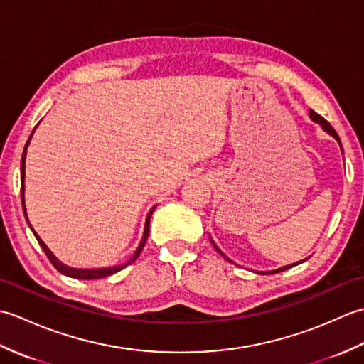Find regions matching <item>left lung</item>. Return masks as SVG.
<instances>
[{"label": "left lung", "mask_w": 364, "mask_h": 364, "mask_svg": "<svg viewBox=\"0 0 364 364\" xmlns=\"http://www.w3.org/2000/svg\"><path fill=\"white\" fill-rule=\"evenodd\" d=\"M310 117L314 120V122H318L319 123V125L323 128V129H326L327 131V133L328 134H331V136H333L335 139H336V141L339 142V145H341V141H339V136L336 134V131L333 129V127H331L330 125V123L326 120V119H323V117H321V115L319 114H316L314 111H310ZM214 244V242H213ZM215 247V245H214ZM215 250H218L220 255H222V257L223 258H225V259H228L227 257H225V255H223L219 249H218V247H215ZM230 261V259H228ZM305 261V259H304ZM304 261H300V262H304ZM300 262H294V264H289V266H284V267H280V269H277V270H270V272H259V274H262V275H264V274H277V272H283V270H286V269H289V267H292V266H297V264H300Z\"/></svg>", "instance_id": "8db88e82"}]
</instances>
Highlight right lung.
Masks as SVG:
<instances>
[{"instance_id": "add662e5", "label": "right lung", "mask_w": 364, "mask_h": 364, "mask_svg": "<svg viewBox=\"0 0 364 364\" xmlns=\"http://www.w3.org/2000/svg\"><path fill=\"white\" fill-rule=\"evenodd\" d=\"M33 133H34V131H33ZM29 141H31V136H29V139H28V142H26V145H25V150H23V156H21V203H23V211H25V200H23V192H25V183H23V180H25V159H26V149H28ZM153 211H154V208L149 213V215H146L145 230H144V237H142V241H141V245L137 247L136 253H134L133 257H131L127 262H123V264L115 266V267H107V269H73V267H68V266L63 264V262H60L59 259H56V257H54V255L50 252L48 247H46V245L43 244L42 239L36 235V231L33 230V227H31V223H29V222H28V223H29L31 230H33V233L36 235L38 244H41V247L43 249L45 255H46V257H48V259L51 261V264H53L54 267H56L60 274H64V275H67V277H72V278H80V280H98V278H105V277H109V275H112V274H115V272H119V270L125 269L127 266L131 264V262H134V261L137 259V257H139V255H141V252H142V249H144V245H145V242H146V237H149L150 218H151ZM25 215H26V211H25ZM26 220H28V218H26Z\"/></svg>"}]
</instances>
